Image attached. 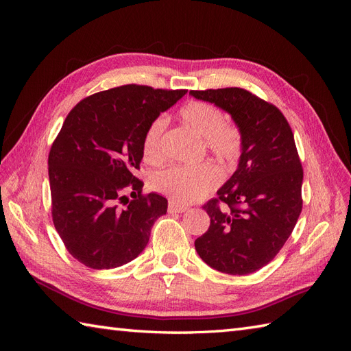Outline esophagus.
<instances>
[{
    "instance_id": "34e87169",
    "label": "esophagus",
    "mask_w": 351,
    "mask_h": 351,
    "mask_svg": "<svg viewBox=\"0 0 351 351\" xmlns=\"http://www.w3.org/2000/svg\"><path fill=\"white\" fill-rule=\"evenodd\" d=\"M187 209H189L187 206L174 204V202H171V204L168 205V212H169V214H182V212H186Z\"/></svg>"
}]
</instances>
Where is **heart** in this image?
I'll list each match as a JSON object with an SVG mask.
<instances>
[{
	"label": "heart",
	"mask_w": 351,
	"mask_h": 351,
	"mask_svg": "<svg viewBox=\"0 0 351 351\" xmlns=\"http://www.w3.org/2000/svg\"><path fill=\"white\" fill-rule=\"evenodd\" d=\"M182 121L190 127L222 164H236L243 151V134L236 124L226 121V114L210 102L193 101L178 112ZM165 117H156L146 127L142 142L145 159L156 162L162 158V134ZM221 182L215 167L202 164L195 167L176 165L158 173L152 178L154 187L180 204H192L212 192Z\"/></svg>",
	"instance_id": "b5f03b06"
}]
</instances>
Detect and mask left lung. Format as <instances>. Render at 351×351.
Instances as JSON below:
<instances>
[{
  "label": "left lung",
  "instance_id": "8db88e82",
  "mask_svg": "<svg viewBox=\"0 0 351 351\" xmlns=\"http://www.w3.org/2000/svg\"><path fill=\"white\" fill-rule=\"evenodd\" d=\"M190 95L228 112L243 134L239 167L204 205L210 226L195 247L210 268L247 275L277 256L300 217L303 168L291 127L275 105L246 89Z\"/></svg>",
  "mask_w": 351,
  "mask_h": 351
}]
</instances>
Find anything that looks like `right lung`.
I'll return each instance as SVG.
<instances>
[{
    "instance_id": "obj_1",
    "label": "right lung",
    "mask_w": 351,
    "mask_h": 351,
    "mask_svg": "<svg viewBox=\"0 0 351 351\" xmlns=\"http://www.w3.org/2000/svg\"><path fill=\"white\" fill-rule=\"evenodd\" d=\"M186 93L124 84L90 95L69 112L48 156L52 221L84 267L111 269L133 261L154 222L167 214V199L143 195L133 173L143 158L146 127ZM127 188L134 200L120 208Z\"/></svg>"
}]
</instances>
